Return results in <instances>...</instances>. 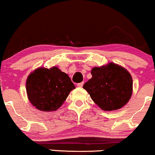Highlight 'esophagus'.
I'll return each mask as SVG.
<instances>
[{
	"label": "esophagus",
	"mask_w": 155,
	"mask_h": 155,
	"mask_svg": "<svg viewBox=\"0 0 155 155\" xmlns=\"http://www.w3.org/2000/svg\"><path fill=\"white\" fill-rule=\"evenodd\" d=\"M83 84H84V82L79 83V84H77V87H82Z\"/></svg>",
	"instance_id": "esophagus-1"
}]
</instances>
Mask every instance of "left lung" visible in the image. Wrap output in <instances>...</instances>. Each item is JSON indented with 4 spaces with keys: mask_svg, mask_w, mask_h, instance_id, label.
I'll list each match as a JSON object with an SVG mask.
<instances>
[{
    "mask_svg": "<svg viewBox=\"0 0 155 155\" xmlns=\"http://www.w3.org/2000/svg\"><path fill=\"white\" fill-rule=\"evenodd\" d=\"M91 74L83 88L101 109L114 111L127 104L133 94V79L127 69L109 63L94 67Z\"/></svg>",
    "mask_w": 155,
    "mask_h": 155,
    "instance_id": "left-lung-1",
    "label": "left lung"
}]
</instances>
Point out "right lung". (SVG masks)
<instances>
[{
	"label": "right lung",
	"instance_id": "add662e5",
	"mask_svg": "<svg viewBox=\"0 0 155 155\" xmlns=\"http://www.w3.org/2000/svg\"><path fill=\"white\" fill-rule=\"evenodd\" d=\"M75 88L68 75L56 66L38 68L29 74L26 81L28 100L41 111L58 110Z\"/></svg>",
	"mask_w": 155,
	"mask_h": 155
}]
</instances>
